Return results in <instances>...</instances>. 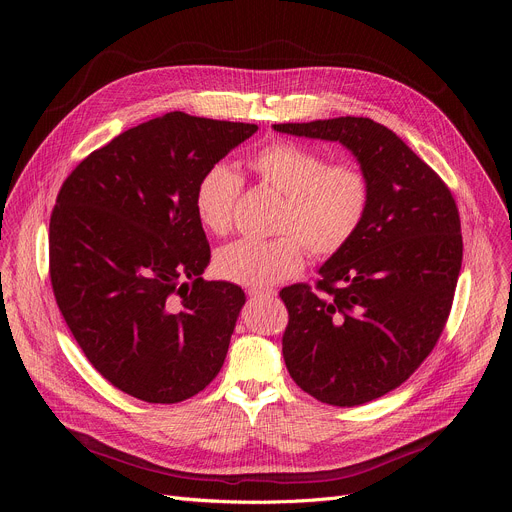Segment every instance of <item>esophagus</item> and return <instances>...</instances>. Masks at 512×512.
<instances>
[{"label":"esophagus","mask_w":512,"mask_h":512,"mask_svg":"<svg viewBox=\"0 0 512 512\" xmlns=\"http://www.w3.org/2000/svg\"><path fill=\"white\" fill-rule=\"evenodd\" d=\"M276 294V290H267V288H251L249 290V297H253V299H259V297H274Z\"/></svg>","instance_id":"esophagus-1"}]
</instances>
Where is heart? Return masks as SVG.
<instances>
[{"label": "heart", "instance_id": "b5f03b06", "mask_svg": "<svg viewBox=\"0 0 512 512\" xmlns=\"http://www.w3.org/2000/svg\"><path fill=\"white\" fill-rule=\"evenodd\" d=\"M253 176L284 195L276 238H238L215 253V272L251 288H270L290 280L305 267L307 249L315 257L340 253L359 232L371 199L367 174L357 164H328L319 151L274 141L257 149L249 161ZM242 191L240 176L228 164L209 166L195 188V211L211 234H226Z\"/></svg>", "mask_w": 512, "mask_h": 512}]
</instances>
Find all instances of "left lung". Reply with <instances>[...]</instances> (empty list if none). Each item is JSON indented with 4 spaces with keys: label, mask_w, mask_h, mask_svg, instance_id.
Wrapping results in <instances>:
<instances>
[{
    "label": "left lung",
    "mask_w": 512,
    "mask_h": 512,
    "mask_svg": "<svg viewBox=\"0 0 512 512\" xmlns=\"http://www.w3.org/2000/svg\"><path fill=\"white\" fill-rule=\"evenodd\" d=\"M272 128L340 143L369 178L365 220L319 267V292L307 284L280 292L292 380L326 405L357 407L400 386L436 346L463 261L459 209L440 176L369 118Z\"/></svg>",
    "instance_id": "left-lung-1"
}]
</instances>
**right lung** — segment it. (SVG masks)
Here are the masks:
<instances>
[{
  "label": "right lung",
  "mask_w": 512,
  "mask_h": 512,
  "mask_svg": "<svg viewBox=\"0 0 512 512\" xmlns=\"http://www.w3.org/2000/svg\"><path fill=\"white\" fill-rule=\"evenodd\" d=\"M255 132L170 112L93 151L60 188L49 222L53 294L91 365L134 398L186 400L224 365L247 297L201 278L211 251L195 188Z\"/></svg>",
  "instance_id": "1"
}]
</instances>
